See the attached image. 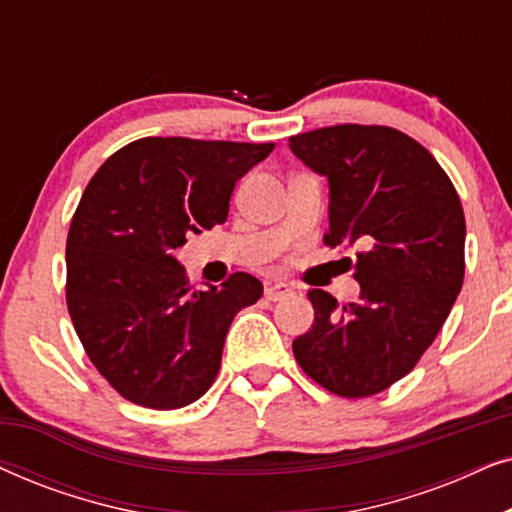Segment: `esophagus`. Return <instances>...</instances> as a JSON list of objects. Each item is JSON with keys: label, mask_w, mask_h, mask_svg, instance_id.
I'll return each instance as SVG.
<instances>
[{"label": "esophagus", "mask_w": 512, "mask_h": 512, "mask_svg": "<svg viewBox=\"0 0 512 512\" xmlns=\"http://www.w3.org/2000/svg\"><path fill=\"white\" fill-rule=\"evenodd\" d=\"M291 293H293L291 286L289 284H282V282H275V284L265 286V298L272 300V303H275V300H284L286 296H291Z\"/></svg>", "instance_id": "obj_1"}]
</instances>
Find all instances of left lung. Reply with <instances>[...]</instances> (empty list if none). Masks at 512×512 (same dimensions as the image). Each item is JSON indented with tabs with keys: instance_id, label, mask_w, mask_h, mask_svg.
Segmentation results:
<instances>
[{
	"instance_id": "left-lung-1",
	"label": "left lung",
	"mask_w": 512,
	"mask_h": 512,
	"mask_svg": "<svg viewBox=\"0 0 512 512\" xmlns=\"http://www.w3.org/2000/svg\"><path fill=\"white\" fill-rule=\"evenodd\" d=\"M289 149L328 181L324 242L361 249L359 300L338 307L331 293L307 291L314 324L293 354L333 394H380L415 368L464 284L459 195L422 144L384 125L303 132Z\"/></svg>"
}]
</instances>
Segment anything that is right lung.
I'll return each mask as SVG.
<instances>
[{"label":"right lung","mask_w":512,"mask_h":512,"mask_svg":"<svg viewBox=\"0 0 512 512\" xmlns=\"http://www.w3.org/2000/svg\"><path fill=\"white\" fill-rule=\"evenodd\" d=\"M275 144L144 137L107 158L67 235V307L88 359L128 401L177 410L212 387L235 314L263 284L235 272L193 291L174 249L228 219Z\"/></svg>","instance_id":"add662e5"}]
</instances>
